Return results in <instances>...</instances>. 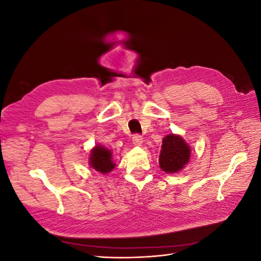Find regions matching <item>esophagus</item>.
Instances as JSON below:
<instances>
[{"mask_svg": "<svg viewBox=\"0 0 261 261\" xmlns=\"http://www.w3.org/2000/svg\"><path fill=\"white\" fill-rule=\"evenodd\" d=\"M133 143L135 144V145H141L144 143V139H143V137H141L140 135H134L133 136Z\"/></svg>", "mask_w": 261, "mask_h": 261, "instance_id": "1", "label": "esophagus"}]
</instances>
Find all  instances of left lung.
<instances>
[{
	"label": "left lung",
	"instance_id": "obj_1",
	"mask_svg": "<svg viewBox=\"0 0 261 261\" xmlns=\"http://www.w3.org/2000/svg\"><path fill=\"white\" fill-rule=\"evenodd\" d=\"M191 153L192 149L185 139L171 133L162 139L159 155L160 169L169 174L178 173L184 170L186 164L191 160Z\"/></svg>",
	"mask_w": 261,
	"mask_h": 261
}]
</instances>
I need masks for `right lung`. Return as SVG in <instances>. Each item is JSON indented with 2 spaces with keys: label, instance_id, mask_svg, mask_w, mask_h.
Masks as SVG:
<instances>
[{
  "label": "right lung",
  "instance_id": "add662e5",
  "mask_svg": "<svg viewBox=\"0 0 261 261\" xmlns=\"http://www.w3.org/2000/svg\"><path fill=\"white\" fill-rule=\"evenodd\" d=\"M89 165L90 168L96 170L102 174H108L115 168L113 161L112 150L108 149L105 146L96 145L91 150L89 154Z\"/></svg>",
  "mask_w": 261,
  "mask_h": 261
}]
</instances>
